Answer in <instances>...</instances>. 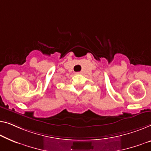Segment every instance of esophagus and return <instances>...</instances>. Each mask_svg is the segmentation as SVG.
Listing matches in <instances>:
<instances>
[{"label": "esophagus", "instance_id": "obj_1", "mask_svg": "<svg viewBox=\"0 0 151 151\" xmlns=\"http://www.w3.org/2000/svg\"><path fill=\"white\" fill-rule=\"evenodd\" d=\"M77 75H81V74H82V72H78V73H76Z\"/></svg>", "mask_w": 151, "mask_h": 151}]
</instances>
